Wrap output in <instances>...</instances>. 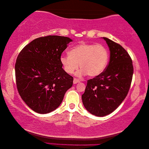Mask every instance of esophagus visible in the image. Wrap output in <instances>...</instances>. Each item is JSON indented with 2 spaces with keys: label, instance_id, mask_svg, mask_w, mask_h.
I'll list each match as a JSON object with an SVG mask.
<instances>
[{
  "label": "esophagus",
  "instance_id": "esophagus-1",
  "mask_svg": "<svg viewBox=\"0 0 149 149\" xmlns=\"http://www.w3.org/2000/svg\"><path fill=\"white\" fill-rule=\"evenodd\" d=\"M80 82V81L79 80V79H74V80H73V83H74V84H77V83H79Z\"/></svg>",
  "mask_w": 149,
  "mask_h": 149
}]
</instances>
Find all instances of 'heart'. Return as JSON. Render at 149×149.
Segmentation results:
<instances>
[{
  "label": "heart",
  "instance_id": "b5f03b06",
  "mask_svg": "<svg viewBox=\"0 0 149 149\" xmlns=\"http://www.w3.org/2000/svg\"><path fill=\"white\" fill-rule=\"evenodd\" d=\"M68 56L60 57V63L67 74H72L78 68L77 77L88 74L95 77L104 70L109 62V53L106 47L93 43H83L74 46L68 52Z\"/></svg>",
  "mask_w": 149,
  "mask_h": 149
}]
</instances>
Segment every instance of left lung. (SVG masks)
I'll return each instance as SVG.
<instances>
[{
  "label": "left lung",
  "instance_id": "8db88e82",
  "mask_svg": "<svg viewBox=\"0 0 149 149\" xmlns=\"http://www.w3.org/2000/svg\"><path fill=\"white\" fill-rule=\"evenodd\" d=\"M110 50V61L103 72L87 81L82 95L83 106L88 112L104 117L115 111L127 96L134 68L132 60L119 44L103 37Z\"/></svg>",
  "mask_w": 149,
  "mask_h": 149
}]
</instances>
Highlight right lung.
Wrapping results in <instances>:
<instances>
[{
    "mask_svg": "<svg viewBox=\"0 0 149 149\" xmlns=\"http://www.w3.org/2000/svg\"><path fill=\"white\" fill-rule=\"evenodd\" d=\"M72 40L61 36L36 38L24 47L15 65L17 88L32 111L51 113L61 104L72 86L73 77L65 72L60 57Z\"/></svg>",
    "mask_w": 149,
    "mask_h": 149,
    "instance_id": "1",
    "label": "right lung"
}]
</instances>
